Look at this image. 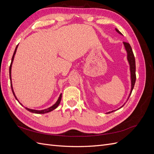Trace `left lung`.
<instances>
[{
  "mask_svg": "<svg viewBox=\"0 0 154 154\" xmlns=\"http://www.w3.org/2000/svg\"><path fill=\"white\" fill-rule=\"evenodd\" d=\"M116 31H117L119 34L123 35L122 32H121L118 29L116 28ZM123 45L125 46V50H126V51H127V60H128V63H129V66H130V80H131V90H130V92L129 96L128 97V99L127 100V101L129 99V97L130 96V95H131V94H132V90H133V88H134L135 83H136V60H135L134 55L133 51H132V48H131V46H130V45L128 43H127V42H123ZM125 104V103L122 106L119 107L118 109L122 108V107L124 106ZM118 109H117V110H118ZM114 111H115V110L109 112H106V114H110L111 112H113Z\"/></svg>",
  "mask_w": 154,
  "mask_h": 154,
  "instance_id": "left-lung-1",
  "label": "left lung"
}]
</instances>
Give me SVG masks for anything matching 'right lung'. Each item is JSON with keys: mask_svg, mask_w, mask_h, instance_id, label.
Segmentation results:
<instances>
[{"mask_svg": "<svg viewBox=\"0 0 154 154\" xmlns=\"http://www.w3.org/2000/svg\"><path fill=\"white\" fill-rule=\"evenodd\" d=\"M18 45H17V47L15 49V51H14V53H13V57H12V59H11V65L10 66V81H11V89H12V92H13V94L14 95V96H15V99L18 101V103H19L22 106H23V105L20 103V101H18V100L17 99V97L15 94V92H14V91H13V85H12V82H11V67H12V64H13V60H14V57H15V55L16 54V52H17V48H18ZM62 94H60L58 100L57 101V102L56 103L52 105L51 106L49 107V108L46 109H44V110H35V109H29V108H27V107H25L26 109L28 111L31 112L32 113H35V114H45V113H48V112H51L52 110H54L55 109H57L58 106L59 105V104L60 103V101H61V99H62Z\"/></svg>", "mask_w": 154, "mask_h": 154, "instance_id": "1", "label": "right lung"}]
</instances>
